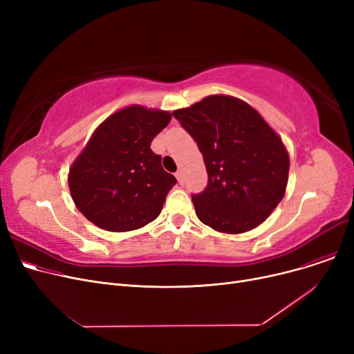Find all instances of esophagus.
Instances as JSON below:
<instances>
[{
  "mask_svg": "<svg viewBox=\"0 0 354 354\" xmlns=\"http://www.w3.org/2000/svg\"><path fill=\"white\" fill-rule=\"evenodd\" d=\"M175 176H176L178 182H179L180 185H183V172H182V171H178V172L175 174Z\"/></svg>",
  "mask_w": 354,
  "mask_h": 354,
  "instance_id": "1",
  "label": "esophagus"
}]
</instances>
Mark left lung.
I'll list each match as a JSON object with an SVG mask.
<instances>
[{"label":"left lung","mask_w":354,"mask_h":354,"mask_svg":"<svg viewBox=\"0 0 354 354\" xmlns=\"http://www.w3.org/2000/svg\"><path fill=\"white\" fill-rule=\"evenodd\" d=\"M174 116L198 143L207 189L192 196L202 224L224 234L248 232L286 194L290 156L275 130L247 102L212 95Z\"/></svg>","instance_id":"8db88e82"}]
</instances>
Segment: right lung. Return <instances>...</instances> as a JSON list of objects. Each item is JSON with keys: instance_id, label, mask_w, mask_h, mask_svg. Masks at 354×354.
<instances>
[{"instance_id": "add662e5", "label": "right lung", "mask_w": 354, "mask_h": 354, "mask_svg": "<svg viewBox=\"0 0 354 354\" xmlns=\"http://www.w3.org/2000/svg\"><path fill=\"white\" fill-rule=\"evenodd\" d=\"M166 110L139 104L123 107L93 132L68 171L76 208L110 232L139 230L155 221L176 179L151 149L171 122Z\"/></svg>"}]
</instances>
